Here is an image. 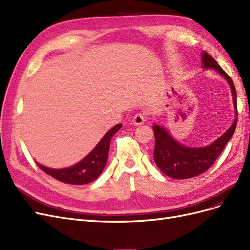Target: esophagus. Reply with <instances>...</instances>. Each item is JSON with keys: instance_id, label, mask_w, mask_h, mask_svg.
<instances>
[{"instance_id": "esophagus-1", "label": "esophagus", "mask_w": 250, "mask_h": 250, "mask_svg": "<svg viewBox=\"0 0 250 250\" xmlns=\"http://www.w3.org/2000/svg\"><path fill=\"white\" fill-rule=\"evenodd\" d=\"M132 121L134 125H142L146 121V116L143 115V113H137V115L133 117Z\"/></svg>"}]
</instances>
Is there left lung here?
Masks as SVG:
<instances>
[{
  "label": "left lung",
  "mask_w": 250,
  "mask_h": 250,
  "mask_svg": "<svg viewBox=\"0 0 250 250\" xmlns=\"http://www.w3.org/2000/svg\"><path fill=\"white\" fill-rule=\"evenodd\" d=\"M201 62L203 69H214L228 80L231 89L233 108L236 119L220 138L206 147H188L174 140L171 134L161 125L154 124L155 135L154 162L163 173L172 178L188 179L198 176L206 172L221 154L226 144L231 139L237 126V93L231 78L208 53L202 52Z\"/></svg>",
  "instance_id": "left-lung-1"
}]
</instances>
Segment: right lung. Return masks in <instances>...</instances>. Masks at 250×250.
Listing matches in <instances>:
<instances>
[{"instance_id": "1", "label": "right lung", "mask_w": 250, "mask_h": 250, "mask_svg": "<svg viewBox=\"0 0 250 250\" xmlns=\"http://www.w3.org/2000/svg\"><path fill=\"white\" fill-rule=\"evenodd\" d=\"M121 127H122V124L113 126L82 161L72 167L51 169L39 163L37 165L44 173L49 174L53 178L62 181V183L70 185H86L97 179L106 166L110 140Z\"/></svg>"}]
</instances>
